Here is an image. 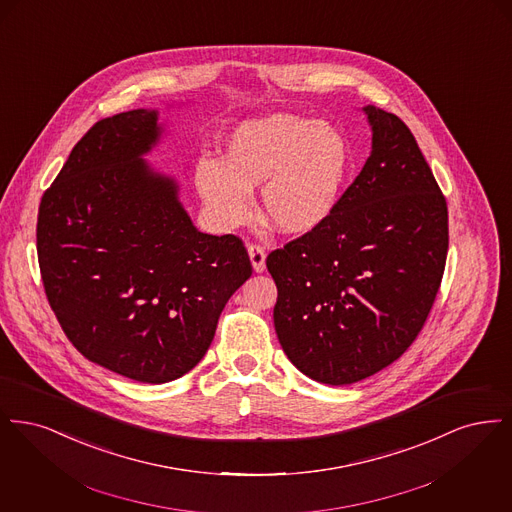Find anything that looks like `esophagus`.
Segmentation results:
<instances>
[{
  "label": "esophagus",
  "instance_id": "esophagus-1",
  "mask_svg": "<svg viewBox=\"0 0 512 512\" xmlns=\"http://www.w3.org/2000/svg\"><path fill=\"white\" fill-rule=\"evenodd\" d=\"M249 251V259H251V265L255 272H263L265 270V259H267V253H265V247L259 244H251L247 247Z\"/></svg>",
  "mask_w": 512,
  "mask_h": 512
}]
</instances>
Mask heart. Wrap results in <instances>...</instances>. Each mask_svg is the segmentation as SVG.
<instances>
[{
    "mask_svg": "<svg viewBox=\"0 0 512 512\" xmlns=\"http://www.w3.org/2000/svg\"><path fill=\"white\" fill-rule=\"evenodd\" d=\"M351 165L345 136L326 122L278 113L238 124L224 161L201 157L195 186L224 226L251 215V190L261 186V211L282 234H307L330 219Z\"/></svg>",
    "mask_w": 512,
    "mask_h": 512,
    "instance_id": "1",
    "label": "heart"
}]
</instances>
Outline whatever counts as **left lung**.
I'll list each match as a JSON object with an SVG mask.
<instances>
[{"label": "left lung", "mask_w": 512, "mask_h": 512, "mask_svg": "<svg viewBox=\"0 0 512 512\" xmlns=\"http://www.w3.org/2000/svg\"><path fill=\"white\" fill-rule=\"evenodd\" d=\"M363 171L318 228L267 257L274 328L305 376L345 386L397 361L438 295L447 203L409 126L374 105Z\"/></svg>", "instance_id": "left-lung-1"}]
</instances>
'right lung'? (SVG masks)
<instances>
[{
	"mask_svg": "<svg viewBox=\"0 0 512 512\" xmlns=\"http://www.w3.org/2000/svg\"><path fill=\"white\" fill-rule=\"evenodd\" d=\"M159 136L155 109L96 122L42 195L36 226L44 290L69 341L144 384L203 359L253 272L244 242L199 232L178 184L142 159Z\"/></svg>",
	"mask_w": 512,
	"mask_h": 512,
	"instance_id": "1",
	"label": "right lung"
}]
</instances>
